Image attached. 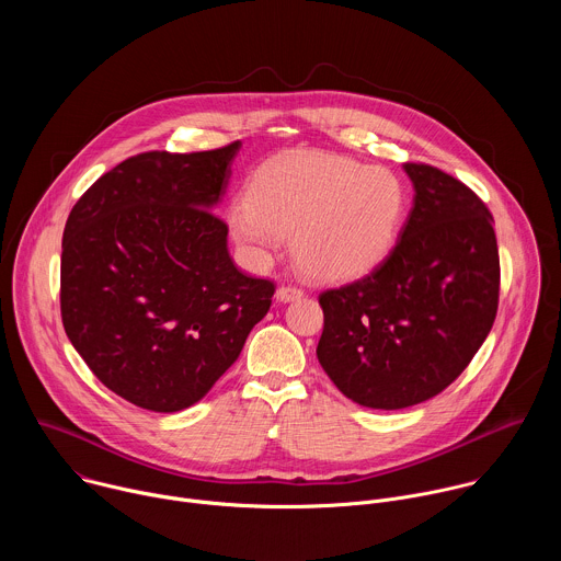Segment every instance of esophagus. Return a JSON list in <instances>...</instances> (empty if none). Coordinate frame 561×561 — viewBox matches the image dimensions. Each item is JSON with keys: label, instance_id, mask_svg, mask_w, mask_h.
I'll list each match as a JSON object with an SVG mask.
<instances>
[{"label": "esophagus", "instance_id": "1", "mask_svg": "<svg viewBox=\"0 0 561 561\" xmlns=\"http://www.w3.org/2000/svg\"><path fill=\"white\" fill-rule=\"evenodd\" d=\"M277 301H295V299H301L304 297V290L297 288V286H279L277 293H275Z\"/></svg>", "mask_w": 561, "mask_h": 561}]
</instances>
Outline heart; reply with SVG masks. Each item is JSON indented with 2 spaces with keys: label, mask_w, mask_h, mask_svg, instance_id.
Returning <instances> with one entry per match:
<instances>
[{
  "label": "heart",
  "mask_w": 561,
  "mask_h": 561,
  "mask_svg": "<svg viewBox=\"0 0 561 561\" xmlns=\"http://www.w3.org/2000/svg\"><path fill=\"white\" fill-rule=\"evenodd\" d=\"M407 210L402 180L333 152H295L266 164L251 199H239L228 226L253 253L295 234L306 275L322 282L355 279L390 251Z\"/></svg>",
  "instance_id": "1"
}]
</instances>
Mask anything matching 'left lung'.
Returning <instances> with one entry per match:
<instances>
[{"label":"left lung","mask_w":561,"mask_h":561,"mask_svg":"<svg viewBox=\"0 0 561 561\" xmlns=\"http://www.w3.org/2000/svg\"><path fill=\"white\" fill-rule=\"evenodd\" d=\"M413 208L370 275L324 290L317 359L355 404L399 411L453 383L489 337L500 299L493 215L466 184L404 164Z\"/></svg>","instance_id":"1"}]
</instances>
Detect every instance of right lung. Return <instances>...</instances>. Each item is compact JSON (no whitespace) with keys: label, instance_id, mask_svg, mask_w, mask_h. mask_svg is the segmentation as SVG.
<instances>
[{"label":"right lung","instance_id":"obj_1","mask_svg":"<svg viewBox=\"0 0 561 561\" xmlns=\"http://www.w3.org/2000/svg\"><path fill=\"white\" fill-rule=\"evenodd\" d=\"M239 148L128 157L68 215L64 331L95 377L139 409L199 402L271 308L275 284L237 271L213 213Z\"/></svg>","mask_w":561,"mask_h":561}]
</instances>
